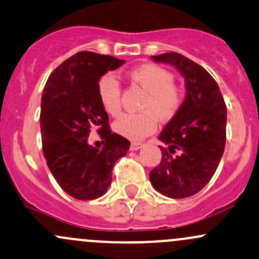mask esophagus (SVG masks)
<instances>
[{"label":"esophagus","instance_id":"34e87169","mask_svg":"<svg viewBox=\"0 0 259 259\" xmlns=\"http://www.w3.org/2000/svg\"><path fill=\"white\" fill-rule=\"evenodd\" d=\"M144 146L143 143H132L130 144V150L132 151H137L139 149H141Z\"/></svg>","mask_w":259,"mask_h":259}]
</instances>
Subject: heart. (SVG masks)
<instances>
[{
    "label": "heart",
    "instance_id": "b5f03b06",
    "mask_svg": "<svg viewBox=\"0 0 259 259\" xmlns=\"http://www.w3.org/2000/svg\"><path fill=\"white\" fill-rule=\"evenodd\" d=\"M130 80L146 92L141 103L144 111L124 114L114 122L115 133L130 140H141L156 130L159 118L170 120L182 104V93L174 85V75L156 64H143L129 73ZM120 84L115 75L108 73L98 81V97L103 108L110 115H119L121 110Z\"/></svg>",
    "mask_w": 259,
    "mask_h": 259
}]
</instances>
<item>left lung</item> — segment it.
<instances>
[{
	"mask_svg": "<svg viewBox=\"0 0 259 259\" xmlns=\"http://www.w3.org/2000/svg\"><path fill=\"white\" fill-rule=\"evenodd\" d=\"M151 59L176 68L185 79L186 95L160 133L161 162L149 178L166 197H190L208 184L219 166L225 151L227 108L216 80L205 68L179 53Z\"/></svg>",
	"mask_w": 259,
	"mask_h": 259,
	"instance_id": "obj_1",
	"label": "left lung"
}]
</instances>
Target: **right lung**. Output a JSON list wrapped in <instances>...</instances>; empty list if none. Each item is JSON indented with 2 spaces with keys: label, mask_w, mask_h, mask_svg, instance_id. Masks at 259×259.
Listing matches in <instances>:
<instances>
[{
  "label": "right lung",
  "mask_w": 259,
  "mask_h": 259,
  "mask_svg": "<svg viewBox=\"0 0 259 259\" xmlns=\"http://www.w3.org/2000/svg\"><path fill=\"white\" fill-rule=\"evenodd\" d=\"M125 63L110 56L79 52L53 70L40 102L43 154L59 186L77 200H94L108 191L116 160L126 155L127 139L111 133L98 97V81ZM92 128L104 138L91 146Z\"/></svg>",
  "instance_id": "right-lung-1"
}]
</instances>
